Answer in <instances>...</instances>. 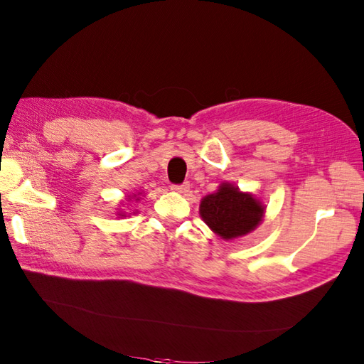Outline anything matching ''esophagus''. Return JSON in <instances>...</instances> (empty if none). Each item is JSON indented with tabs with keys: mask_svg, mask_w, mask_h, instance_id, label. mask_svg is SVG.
<instances>
[{
	"mask_svg": "<svg viewBox=\"0 0 364 364\" xmlns=\"http://www.w3.org/2000/svg\"><path fill=\"white\" fill-rule=\"evenodd\" d=\"M172 191L178 192V194H184V192L189 191V183H183V184H173L172 188H170Z\"/></svg>",
	"mask_w": 364,
	"mask_h": 364,
	"instance_id": "1",
	"label": "esophagus"
}]
</instances>
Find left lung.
<instances>
[{
	"label": "left lung",
	"mask_w": 364,
	"mask_h": 364,
	"mask_svg": "<svg viewBox=\"0 0 364 364\" xmlns=\"http://www.w3.org/2000/svg\"><path fill=\"white\" fill-rule=\"evenodd\" d=\"M264 210L253 194L241 192L230 183H222L218 192L200 202L203 222L225 241L249 235L261 223Z\"/></svg>",
	"instance_id": "left-lung-1"
}]
</instances>
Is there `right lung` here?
I'll use <instances>...</instances> for the list:
<instances>
[{
    "mask_svg": "<svg viewBox=\"0 0 364 364\" xmlns=\"http://www.w3.org/2000/svg\"><path fill=\"white\" fill-rule=\"evenodd\" d=\"M137 200H139V198H137Z\"/></svg>",
    "mask_w": 364,
    "mask_h": 364,
    "instance_id": "add662e5",
    "label": "right lung"
}]
</instances>
